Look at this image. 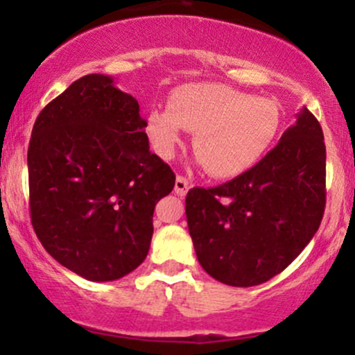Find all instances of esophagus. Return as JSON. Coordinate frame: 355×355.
<instances>
[{"label":"esophagus","instance_id":"obj_1","mask_svg":"<svg viewBox=\"0 0 355 355\" xmlns=\"http://www.w3.org/2000/svg\"><path fill=\"white\" fill-rule=\"evenodd\" d=\"M189 189H190L189 180H187L185 177H182V175H178L177 180H175V189H173L175 193H177L178 197H185Z\"/></svg>","mask_w":355,"mask_h":355}]
</instances>
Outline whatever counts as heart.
Here are the masks:
<instances>
[{
	"label": "heart",
	"instance_id": "heart-1",
	"mask_svg": "<svg viewBox=\"0 0 355 355\" xmlns=\"http://www.w3.org/2000/svg\"><path fill=\"white\" fill-rule=\"evenodd\" d=\"M282 123L279 105L225 85L190 83L170 95L168 110L148 113L146 132L162 158H172L182 128L193 132V150L207 172L234 178L252 168L275 141Z\"/></svg>",
	"mask_w": 355,
	"mask_h": 355
}]
</instances>
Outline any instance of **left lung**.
I'll use <instances>...</instances> for the list:
<instances>
[{
	"label": "left lung",
	"mask_w": 355,
	"mask_h": 355,
	"mask_svg": "<svg viewBox=\"0 0 355 355\" xmlns=\"http://www.w3.org/2000/svg\"><path fill=\"white\" fill-rule=\"evenodd\" d=\"M324 209V133L307 108L250 170L214 189L195 187L185 198L198 262L232 287L263 284L291 266Z\"/></svg>",
	"instance_id": "left-lung-1"
}]
</instances>
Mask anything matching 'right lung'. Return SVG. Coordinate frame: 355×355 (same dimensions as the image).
I'll return each instance as SVG.
<instances>
[{
  "instance_id": "add662e5",
  "label": "right lung",
  "mask_w": 355,
  "mask_h": 355,
  "mask_svg": "<svg viewBox=\"0 0 355 355\" xmlns=\"http://www.w3.org/2000/svg\"><path fill=\"white\" fill-rule=\"evenodd\" d=\"M138 101L87 75L36 118L28 146L31 223L56 262L92 282L121 279L148 254L157 202L175 173L150 152Z\"/></svg>"
}]
</instances>
